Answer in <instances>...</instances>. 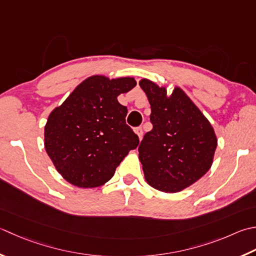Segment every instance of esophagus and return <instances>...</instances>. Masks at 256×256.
I'll use <instances>...</instances> for the list:
<instances>
[{"instance_id":"esophagus-1","label":"esophagus","mask_w":256,"mask_h":256,"mask_svg":"<svg viewBox=\"0 0 256 256\" xmlns=\"http://www.w3.org/2000/svg\"><path fill=\"white\" fill-rule=\"evenodd\" d=\"M134 131H135V133H136L138 138L142 140V136H143V130H142V128H136L134 130Z\"/></svg>"}]
</instances>
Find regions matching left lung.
I'll return each mask as SVG.
<instances>
[{"label":"left lung","instance_id":"8db88e82","mask_svg":"<svg viewBox=\"0 0 256 256\" xmlns=\"http://www.w3.org/2000/svg\"><path fill=\"white\" fill-rule=\"evenodd\" d=\"M153 128L144 135L138 158L148 184L165 193H176L195 183L213 163L218 138L204 116L182 88H166L143 78Z\"/></svg>","mask_w":256,"mask_h":256}]
</instances>
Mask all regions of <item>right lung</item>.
I'll list each match as a JSON object with an SVG mask.
<instances>
[{"instance_id": "add662e5", "label": "right lung", "mask_w": 256, "mask_h": 256, "mask_svg": "<svg viewBox=\"0 0 256 256\" xmlns=\"http://www.w3.org/2000/svg\"><path fill=\"white\" fill-rule=\"evenodd\" d=\"M135 85L133 78L93 75L48 115L44 146L68 183L83 188L101 186L138 148V136L125 122L128 108L118 101Z\"/></svg>"}]
</instances>
